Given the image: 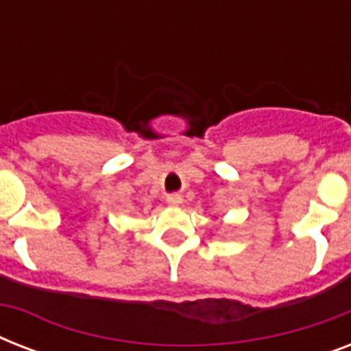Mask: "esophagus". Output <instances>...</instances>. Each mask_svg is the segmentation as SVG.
Returning a JSON list of instances; mask_svg holds the SVG:
<instances>
[{"label":"esophagus","instance_id":"obj_1","mask_svg":"<svg viewBox=\"0 0 351 351\" xmlns=\"http://www.w3.org/2000/svg\"><path fill=\"white\" fill-rule=\"evenodd\" d=\"M167 204L169 206H173V208H178V206H182V202H184V198L180 197V195H176V193H173V195H167Z\"/></svg>","mask_w":351,"mask_h":351}]
</instances>
